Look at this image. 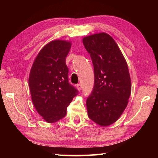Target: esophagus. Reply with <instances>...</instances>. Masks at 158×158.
<instances>
[{"label": "esophagus", "mask_w": 158, "mask_h": 158, "mask_svg": "<svg viewBox=\"0 0 158 158\" xmlns=\"http://www.w3.org/2000/svg\"><path fill=\"white\" fill-rule=\"evenodd\" d=\"M76 87H77V89H78L79 90H81V84H77L76 85Z\"/></svg>", "instance_id": "34e87169"}]
</instances>
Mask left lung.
I'll return each mask as SVG.
<instances>
[{
    "instance_id": "left-lung-1",
    "label": "left lung",
    "mask_w": 158,
    "mask_h": 158,
    "mask_svg": "<svg viewBox=\"0 0 158 158\" xmlns=\"http://www.w3.org/2000/svg\"><path fill=\"white\" fill-rule=\"evenodd\" d=\"M94 67V86L86 100L88 116L101 126L116 122L126 108L131 79L126 60L114 40L105 33L84 37Z\"/></svg>"
}]
</instances>
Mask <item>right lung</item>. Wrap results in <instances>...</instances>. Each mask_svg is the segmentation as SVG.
<instances>
[{
  "label": "right lung",
  "mask_w": 158,
  "mask_h": 158,
  "mask_svg": "<svg viewBox=\"0 0 158 158\" xmlns=\"http://www.w3.org/2000/svg\"><path fill=\"white\" fill-rule=\"evenodd\" d=\"M71 43L53 40L37 54L29 75V88L35 108L48 123L66 115L67 107L79 91L68 81L65 58Z\"/></svg>",
  "instance_id": "1"
}]
</instances>
